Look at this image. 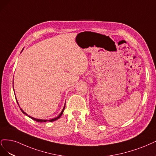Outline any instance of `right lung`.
Segmentation results:
<instances>
[{
    "instance_id": "add662e5",
    "label": "right lung",
    "mask_w": 156,
    "mask_h": 156,
    "mask_svg": "<svg viewBox=\"0 0 156 156\" xmlns=\"http://www.w3.org/2000/svg\"><path fill=\"white\" fill-rule=\"evenodd\" d=\"M23 51V49L22 50V51ZM21 51V52H22ZM13 90H14V88H13ZM16 100H17V104H18V105H19V103H18V102H17V98H16ZM20 107V106H19ZM65 105H64V107H63V109H62V112L60 113V114L58 115V117H55V118H54V119H50V120H43V119H36V118H34V117H31V116H30V115H28L27 113H25L23 110L21 109V108H20L21 109V112L24 114V115H27V116L28 117H30V118H31L32 119H33V120H36V121H37V122H47V121H48V122H52V121H54V120H58L59 118H60V117L62 116V114H63V111H64V109H65Z\"/></svg>"
}]
</instances>
